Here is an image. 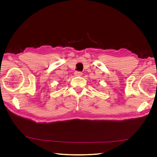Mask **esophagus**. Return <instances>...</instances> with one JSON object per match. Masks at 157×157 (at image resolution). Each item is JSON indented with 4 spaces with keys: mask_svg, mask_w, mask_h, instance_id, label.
<instances>
[{
    "mask_svg": "<svg viewBox=\"0 0 157 157\" xmlns=\"http://www.w3.org/2000/svg\"><path fill=\"white\" fill-rule=\"evenodd\" d=\"M75 75L77 76V77H79V76H82V73L81 72H79V71H76V72H75Z\"/></svg>",
    "mask_w": 157,
    "mask_h": 157,
    "instance_id": "34e87169",
    "label": "esophagus"
}]
</instances>
